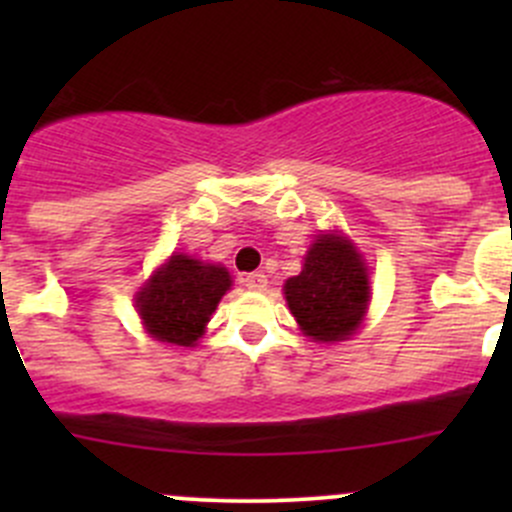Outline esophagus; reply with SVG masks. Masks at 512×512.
<instances>
[{
    "mask_svg": "<svg viewBox=\"0 0 512 512\" xmlns=\"http://www.w3.org/2000/svg\"><path fill=\"white\" fill-rule=\"evenodd\" d=\"M242 282H245V287L252 289V292H262V289H267L265 272H252V275H245L242 277Z\"/></svg>",
    "mask_w": 512,
    "mask_h": 512,
    "instance_id": "34e87169",
    "label": "esophagus"
}]
</instances>
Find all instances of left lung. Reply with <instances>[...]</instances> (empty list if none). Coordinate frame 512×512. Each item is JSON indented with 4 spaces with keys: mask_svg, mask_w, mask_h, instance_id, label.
I'll return each mask as SVG.
<instances>
[{
    "mask_svg": "<svg viewBox=\"0 0 512 512\" xmlns=\"http://www.w3.org/2000/svg\"><path fill=\"white\" fill-rule=\"evenodd\" d=\"M289 312L304 337L319 344L347 342L369 307V275L354 242L322 232L304 255L302 272L285 282Z\"/></svg>",
    "mask_w": 512,
    "mask_h": 512,
    "instance_id": "left-lung-1",
    "label": "left lung"
}]
</instances>
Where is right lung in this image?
Instances as JSON below:
<instances>
[{
    "instance_id": "right-lung-1",
    "label": "right lung",
    "mask_w": 512,
    "mask_h": 512,
    "mask_svg": "<svg viewBox=\"0 0 512 512\" xmlns=\"http://www.w3.org/2000/svg\"><path fill=\"white\" fill-rule=\"evenodd\" d=\"M230 285V272L223 265L170 255L136 294L143 327L156 342L195 347Z\"/></svg>"
}]
</instances>
